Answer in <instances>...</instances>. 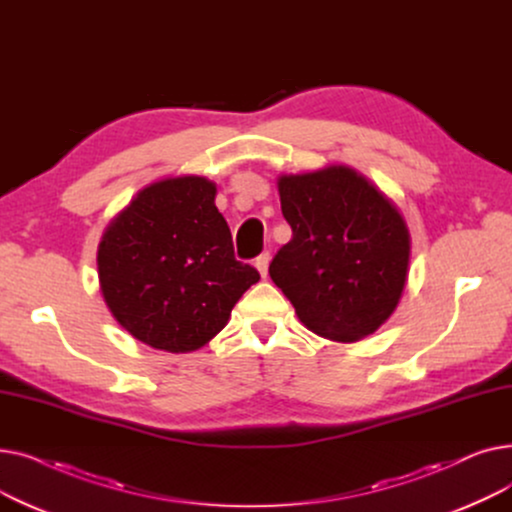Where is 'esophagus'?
Instances as JSON below:
<instances>
[{"mask_svg": "<svg viewBox=\"0 0 512 512\" xmlns=\"http://www.w3.org/2000/svg\"><path fill=\"white\" fill-rule=\"evenodd\" d=\"M270 253L267 251H263L257 259H255V267L259 270V274H261V278H265L267 276V267H270Z\"/></svg>", "mask_w": 512, "mask_h": 512, "instance_id": "obj_1", "label": "esophagus"}]
</instances>
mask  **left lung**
<instances>
[{"label":"left lung","instance_id":"8db88e82","mask_svg":"<svg viewBox=\"0 0 512 512\" xmlns=\"http://www.w3.org/2000/svg\"><path fill=\"white\" fill-rule=\"evenodd\" d=\"M290 242L270 276L303 324L355 342L396 309L407 282L411 236L398 209L346 166L278 178Z\"/></svg>","mask_w":512,"mask_h":512}]
</instances>
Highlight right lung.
<instances>
[{
    "label": "right lung",
    "instance_id": "1",
    "mask_svg": "<svg viewBox=\"0 0 512 512\" xmlns=\"http://www.w3.org/2000/svg\"><path fill=\"white\" fill-rule=\"evenodd\" d=\"M103 299L134 338L191 353L222 332L236 301L259 282L236 261L232 234L201 176L153 182L105 228L97 249Z\"/></svg>",
    "mask_w": 512,
    "mask_h": 512
}]
</instances>
